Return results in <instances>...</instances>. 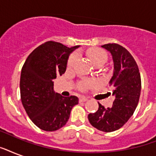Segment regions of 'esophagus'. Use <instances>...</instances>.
I'll list each match as a JSON object with an SVG mask.
<instances>
[{
	"instance_id": "1",
	"label": "esophagus",
	"mask_w": 156,
	"mask_h": 156,
	"mask_svg": "<svg viewBox=\"0 0 156 156\" xmlns=\"http://www.w3.org/2000/svg\"><path fill=\"white\" fill-rule=\"evenodd\" d=\"M87 100V98H86L85 96H81L80 97V101H83V102H85Z\"/></svg>"
}]
</instances>
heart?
Masks as SVG:
<instances>
[{
  "instance_id": "obj_1",
  "label": "heart",
  "mask_w": 156,
  "mask_h": 156,
  "mask_svg": "<svg viewBox=\"0 0 156 156\" xmlns=\"http://www.w3.org/2000/svg\"><path fill=\"white\" fill-rule=\"evenodd\" d=\"M87 56L91 60L93 64L95 66H99V65H104L106 63L107 60H108V56L105 52H104L101 49H97V48H92V49L88 50ZM78 60V55L73 54L69 58L68 62H67V68L71 69L73 68L74 64ZM100 84V82L95 79H87V80L83 81L82 83L78 84V89L82 90H87L91 87H96Z\"/></svg>"
}]
</instances>
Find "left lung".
<instances>
[{
  "label": "left lung",
  "mask_w": 156,
  "mask_h": 156,
  "mask_svg": "<svg viewBox=\"0 0 156 156\" xmlns=\"http://www.w3.org/2000/svg\"><path fill=\"white\" fill-rule=\"evenodd\" d=\"M102 48L110 52L113 60V75L109 81L114 88L115 100L112 108L99 104L95 113L88 115L90 125L103 132H112L128 121L138 106L141 93V76L138 65L129 51L117 44Z\"/></svg>",
  "instance_id": "1"
}]
</instances>
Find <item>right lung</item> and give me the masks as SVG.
Instances as JSON below:
<instances>
[{"instance_id":"add662e5","label":"right lung","mask_w":156,"mask_h":156,"mask_svg":"<svg viewBox=\"0 0 156 156\" xmlns=\"http://www.w3.org/2000/svg\"><path fill=\"white\" fill-rule=\"evenodd\" d=\"M78 48L48 41L28 56L22 68V104L33 123L43 130L55 131L63 127L73 107L78 104L77 96L64 97L55 92L52 82L56 75L66 72L69 56Z\"/></svg>"}]
</instances>
